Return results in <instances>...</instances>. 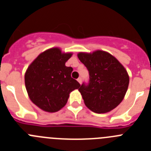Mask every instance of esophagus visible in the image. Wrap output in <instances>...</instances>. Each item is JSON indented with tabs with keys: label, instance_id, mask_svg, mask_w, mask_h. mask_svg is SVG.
<instances>
[{
	"label": "esophagus",
	"instance_id": "1",
	"mask_svg": "<svg viewBox=\"0 0 151 151\" xmlns=\"http://www.w3.org/2000/svg\"><path fill=\"white\" fill-rule=\"evenodd\" d=\"M77 81H78V83H79V84H82V78H78V79H77Z\"/></svg>",
	"mask_w": 151,
	"mask_h": 151
}]
</instances>
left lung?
Returning a JSON list of instances; mask_svg holds the SVG:
<instances>
[{"label": "left lung", "instance_id": "left-lung-1", "mask_svg": "<svg viewBox=\"0 0 151 151\" xmlns=\"http://www.w3.org/2000/svg\"><path fill=\"white\" fill-rule=\"evenodd\" d=\"M78 57L89 73V82L78 88L85 104L94 113L111 111L122 102L127 91V71L116 58L106 51L81 52Z\"/></svg>", "mask_w": 151, "mask_h": 151}]
</instances>
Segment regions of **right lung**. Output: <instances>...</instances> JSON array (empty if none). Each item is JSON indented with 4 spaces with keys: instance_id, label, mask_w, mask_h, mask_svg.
<instances>
[{
    "instance_id": "add662e5",
    "label": "right lung",
    "mask_w": 151,
    "mask_h": 151,
    "mask_svg": "<svg viewBox=\"0 0 151 151\" xmlns=\"http://www.w3.org/2000/svg\"><path fill=\"white\" fill-rule=\"evenodd\" d=\"M72 53H62L58 47L45 50L29 65L25 85L30 100L37 106L54 113L67 103L70 92L80 87L71 77L73 69L66 66Z\"/></svg>"
}]
</instances>
